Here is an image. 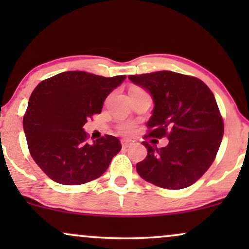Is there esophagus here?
Returning a JSON list of instances; mask_svg holds the SVG:
<instances>
[{"label":"esophagus","mask_w":249,"mask_h":249,"mask_svg":"<svg viewBox=\"0 0 249 249\" xmlns=\"http://www.w3.org/2000/svg\"><path fill=\"white\" fill-rule=\"evenodd\" d=\"M131 145V142L130 141H126V139H123L122 141V146L123 148H126Z\"/></svg>","instance_id":"esophagus-1"}]
</instances>
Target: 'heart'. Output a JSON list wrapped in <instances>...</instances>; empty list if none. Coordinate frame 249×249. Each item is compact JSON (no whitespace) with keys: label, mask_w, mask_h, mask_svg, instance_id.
Returning a JSON list of instances; mask_svg holds the SVG:
<instances>
[{"label":"heart","mask_w":249,"mask_h":249,"mask_svg":"<svg viewBox=\"0 0 249 249\" xmlns=\"http://www.w3.org/2000/svg\"><path fill=\"white\" fill-rule=\"evenodd\" d=\"M119 130H121L122 133L130 134L133 131V124H131V123H125V124L121 125Z\"/></svg>","instance_id":"obj_1"}]
</instances>
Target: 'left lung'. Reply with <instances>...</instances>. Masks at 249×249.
Returning <instances> with one entry per match:
<instances>
[{"mask_svg":"<svg viewBox=\"0 0 249 249\" xmlns=\"http://www.w3.org/2000/svg\"><path fill=\"white\" fill-rule=\"evenodd\" d=\"M128 78L152 97L148 136L168 139L161 148L142 142L147 156L136 165L137 172L162 188L191 186L212 165L224 136V122L212 91L196 77L173 71Z\"/></svg>","mask_w":249,"mask_h":249,"instance_id":"left-lung-1","label":"left lung"}]
</instances>
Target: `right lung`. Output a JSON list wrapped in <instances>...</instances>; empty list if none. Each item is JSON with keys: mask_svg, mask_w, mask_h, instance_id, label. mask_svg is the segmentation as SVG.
<instances>
[{"mask_svg": "<svg viewBox=\"0 0 249 249\" xmlns=\"http://www.w3.org/2000/svg\"><path fill=\"white\" fill-rule=\"evenodd\" d=\"M125 78L67 71L35 88L23 130L31 157L50 179L62 185H81L107 170L121 151V142L107 134L89 144L83 126L88 118L101 113L107 97Z\"/></svg>", "mask_w": 249, "mask_h": 249, "instance_id": "add662e5", "label": "right lung"}]
</instances>
